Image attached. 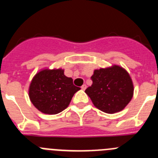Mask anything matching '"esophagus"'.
Returning a JSON list of instances; mask_svg holds the SVG:
<instances>
[{
    "instance_id": "34e87169",
    "label": "esophagus",
    "mask_w": 158,
    "mask_h": 158,
    "mask_svg": "<svg viewBox=\"0 0 158 158\" xmlns=\"http://www.w3.org/2000/svg\"><path fill=\"white\" fill-rule=\"evenodd\" d=\"M86 87H87V86H86V85H83L81 86V89L82 90H85Z\"/></svg>"
}]
</instances>
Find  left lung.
Here are the masks:
<instances>
[{
    "instance_id": "obj_1",
    "label": "left lung",
    "mask_w": 158,
    "mask_h": 158,
    "mask_svg": "<svg viewBox=\"0 0 158 158\" xmlns=\"http://www.w3.org/2000/svg\"><path fill=\"white\" fill-rule=\"evenodd\" d=\"M93 85L86 89L94 106L108 114L122 111L133 97L134 85L126 69L114 65L95 69L91 77Z\"/></svg>"
}]
</instances>
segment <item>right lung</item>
<instances>
[{
    "label": "right lung",
    "instance_id": "obj_1",
    "mask_svg": "<svg viewBox=\"0 0 158 158\" xmlns=\"http://www.w3.org/2000/svg\"><path fill=\"white\" fill-rule=\"evenodd\" d=\"M62 69H44L37 73L29 87V98L44 114L55 115L65 110L75 93L80 90Z\"/></svg>",
    "mask_w": 158,
    "mask_h": 158
}]
</instances>
